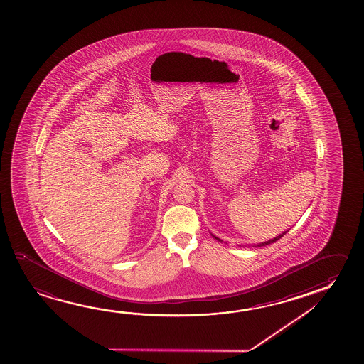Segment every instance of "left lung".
Segmentation results:
<instances>
[{
	"mask_svg": "<svg viewBox=\"0 0 364 364\" xmlns=\"http://www.w3.org/2000/svg\"><path fill=\"white\" fill-rule=\"evenodd\" d=\"M287 232H288V231H284V232H282L280 235H278V236L274 237V239L268 240V241H265V242H260V244H257V246H265V245L273 244V242H275V241H278V240L282 239V237H283V236H284ZM212 236H213L215 239L218 240V241H222V240L218 239V237H215V235H212ZM257 246H255V247H257Z\"/></svg>",
	"mask_w": 364,
	"mask_h": 364,
	"instance_id": "obj_1",
	"label": "left lung"
}]
</instances>
